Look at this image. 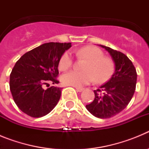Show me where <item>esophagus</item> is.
<instances>
[{"instance_id": "obj_1", "label": "esophagus", "mask_w": 149, "mask_h": 149, "mask_svg": "<svg viewBox=\"0 0 149 149\" xmlns=\"http://www.w3.org/2000/svg\"><path fill=\"white\" fill-rule=\"evenodd\" d=\"M84 88H81V87H76V90L77 91V92H82L83 90H84Z\"/></svg>"}]
</instances>
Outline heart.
<instances>
[{
	"instance_id": "obj_1",
	"label": "heart",
	"mask_w": 149,
	"mask_h": 149,
	"mask_svg": "<svg viewBox=\"0 0 149 149\" xmlns=\"http://www.w3.org/2000/svg\"><path fill=\"white\" fill-rule=\"evenodd\" d=\"M79 59L86 60L84 65V72L72 70L64 74L61 77L65 85L80 87L95 81L103 83L108 80L114 71V62L112 58L104 56V52L95 46H85L74 51ZM73 64V58L69 52L62 55L59 62V68L61 71L68 70Z\"/></svg>"
}]
</instances>
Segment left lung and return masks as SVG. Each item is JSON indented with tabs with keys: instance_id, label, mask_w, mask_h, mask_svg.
I'll list each match as a JSON object with an SVG mask.
<instances>
[{
	"instance_id": "8db88e82",
	"label": "left lung",
	"mask_w": 149,
	"mask_h": 149,
	"mask_svg": "<svg viewBox=\"0 0 149 149\" xmlns=\"http://www.w3.org/2000/svg\"><path fill=\"white\" fill-rule=\"evenodd\" d=\"M110 54L116 69L111 78L99 89L94 90L95 98L86 107L100 119H108L119 113L131 101L136 89V68L125 54L101 45Z\"/></svg>"
}]
</instances>
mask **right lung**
Here are the masks:
<instances>
[{
  "instance_id": "right-lung-1",
  "label": "right lung",
  "mask_w": 149,
  "mask_h": 149,
  "mask_svg": "<svg viewBox=\"0 0 149 149\" xmlns=\"http://www.w3.org/2000/svg\"><path fill=\"white\" fill-rule=\"evenodd\" d=\"M71 43L48 42L25 53L16 62L10 77V88L15 103L23 113L33 118L49 113L61 96L62 88L43 86L59 84L58 65Z\"/></svg>"
}]
</instances>
